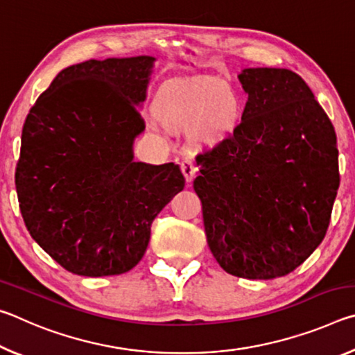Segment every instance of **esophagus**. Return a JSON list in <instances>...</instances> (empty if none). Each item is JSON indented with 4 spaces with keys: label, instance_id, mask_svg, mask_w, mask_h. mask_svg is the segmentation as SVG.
<instances>
[{
    "label": "esophagus",
    "instance_id": "obj_1",
    "mask_svg": "<svg viewBox=\"0 0 355 355\" xmlns=\"http://www.w3.org/2000/svg\"><path fill=\"white\" fill-rule=\"evenodd\" d=\"M180 167H182V172H183V175L186 178V182H191V180L194 178V175L197 173V166L191 158H184L182 161V166H180Z\"/></svg>",
    "mask_w": 355,
    "mask_h": 355
}]
</instances>
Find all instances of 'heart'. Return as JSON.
Masks as SVG:
<instances>
[{
    "label": "heart",
    "mask_w": 355,
    "mask_h": 355,
    "mask_svg": "<svg viewBox=\"0 0 355 355\" xmlns=\"http://www.w3.org/2000/svg\"><path fill=\"white\" fill-rule=\"evenodd\" d=\"M155 114L166 127H189L202 144H218L241 122L244 103L232 86L216 78H184L156 94Z\"/></svg>",
    "instance_id": "1"
}]
</instances>
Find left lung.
<instances>
[{"mask_svg": "<svg viewBox=\"0 0 355 355\" xmlns=\"http://www.w3.org/2000/svg\"><path fill=\"white\" fill-rule=\"evenodd\" d=\"M236 130L196 156L208 248L225 272H293L326 236L340 186L334 125L297 73L245 69Z\"/></svg>", "mask_w": 355, "mask_h": 355, "instance_id": "8db88e82", "label": "left lung"}]
</instances>
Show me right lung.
<instances>
[{
    "mask_svg": "<svg viewBox=\"0 0 355 355\" xmlns=\"http://www.w3.org/2000/svg\"><path fill=\"white\" fill-rule=\"evenodd\" d=\"M150 56L111 58L64 69L29 110L15 186L34 241L69 272L105 277L130 271L150 227L184 188L173 163L133 161L146 128Z\"/></svg>",
    "mask_w": 355,
    "mask_h": 355,
    "instance_id": "add662e5",
    "label": "right lung"
}]
</instances>
